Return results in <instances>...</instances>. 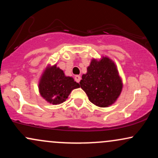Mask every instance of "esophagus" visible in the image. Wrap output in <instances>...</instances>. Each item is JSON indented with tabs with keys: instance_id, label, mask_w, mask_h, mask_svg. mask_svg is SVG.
I'll return each instance as SVG.
<instances>
[{
	"instance_id": "obj_1",
	"label": "esophagus",
	"mask_w": 158,
	"mask_h": 158,
	"mask_svg": "<svg viewBox=\"0 0 158 158\" xmlns=\"http://www.w3.org/2000/svg\"><path fill=\"white\" fill-rule=\"evenodd\" d=\"M74 79H75V80H76V81H77V82L79 83L81 80V77H80V76H79V75H77V76H75V78H74Z\"/></svg>"
}]
</instances>
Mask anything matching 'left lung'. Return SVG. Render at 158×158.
Here are the masks:
<instances>
[{
	"instance_id": "8db88e82",
	"label": "left lung",
	"mask_w": 158,
	"mask_h": 158,
	"mask_svg": "<svg viewBox=\"0 0 158 158\" xmlns=\"http://www.w3.org/2000/svg\"><path fill=\"white\" fill-rule=\"evenodd\" d=\"M81 79L79 87L90 102L101 108L113 105L122 92L123 81L117 66L107 56L92 59Z\"/></svg>"
}]
</instances>
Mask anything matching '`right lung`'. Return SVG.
Segmentation results:
<instances>
[{
	"mask_svg": "<svg viewBox=\"0 0 158 158\" xmlns=\"http://www.w3.org/2000/svg\"><path fill=\"white\" fill-rule=\"evenodd\" d=\"M78 88L79 83L73 77H66L56 64L47 67L39 79L40 95L52 105L64 102L72 90Z\"/></svg>",
	"mask_w": 158,
	"mask_h": 158,
	"instance_id": "add662e5",
	"label": "right lung"
}]
</instances>
